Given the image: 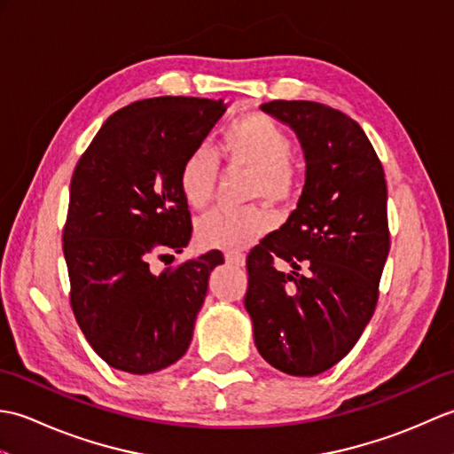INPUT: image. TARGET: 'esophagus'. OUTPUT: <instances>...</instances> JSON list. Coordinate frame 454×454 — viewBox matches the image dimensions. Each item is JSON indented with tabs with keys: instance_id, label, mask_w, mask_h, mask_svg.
Returning <instances> with one entry per match:
<instances>
[{
	"instance_id": "obj_1",
	"label": "esophagus",
	"mask_w": 454,
	"mask_h": 454,
	"mask_svg": "<svg viewBox=\"0 0 454 454\" xmlns=\"http://www.w3.org/2000/svg\"><path fill=\"white\" fill-rule=\"evenodd\" d=\"M226 263L234 265V267H244L246 257L242 254H226Z\"/></svg>"
}]
</instances>
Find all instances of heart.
<instances>
[{
    "mask_svg": "<svg viewBox=\"0 0 454 454\" xmlns=\"http://www.w3.org/2000/svg\"><path fill=\"white\" fill-rule=\"evenodd\" d=\"M222 158L230 168L247 171V199L286 205L301 191V173L291 160L293 142L278 124L262 113L236 119L222 134ZM216 181V158L208 148L191 150L181 161L177 185L192 210L208 205ZM275 218L262 207L215 210L197 222V242L207 249L242 252L273 228Z\"/></svg>",
    "mask_w": 454,
    "mask_h": 454,
    "instance_id": "b5f03b06",
    "label": "heart"
}]
</instances>
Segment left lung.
<instances>
[{"label":"left lung","mask_w":454,"mask_h":454,"mask_svg":"<svg viewBox=\"0 0 454 454\" xmlns=\"http://www.w3.org/2000/svg\"><path fill=\"white\" fill-rule=\"evenodd\" d=\"M262 111L296 132L306 181L285 224L249 252L244 304L263 359L316 376L353 349L379 302L390 249L387 179L345 113L314 101H271Z\"/></svg>","instance_id":"1"}]
</instances>
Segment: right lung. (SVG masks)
Here are the masks:
<instances>
[{
	"instance_id": "1",
	"label": "right lung",
	"mask_w": 454,
	"mask_h": 454,
	"mask_svg": "<svg viewBox=\"0 0 454 454\" xmlns=\"http://www.w3.org/2000/svg\"><path fill=\"white\" fill-rule=\"evenodd\" d=\"M224 111L222 99L130 103L105 121L75 166L62 232L70 304L85 340L113 369L150 374L189 349L208 275L224 257L208 252L160 275L150 262L189 244L179 166Z\"/></svg>"
}]
</instances>
